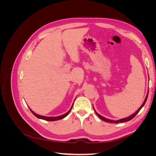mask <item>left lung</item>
Masks as SVG:
<instances>
[{"mask_svg": "<svg viewBox=\"0 0 156 156\" xmlns=\"http://www.w3.org/2000/svg\"><path fill=\"white\" fill-rule=\"evenodd\" d=\"M148 93L147 94V95H146V98H145V100H144V102H143V103L142 104V105H141L140 107V108H139V109L136 111L135 113H133V115H131V116H128V117H127V118H124V119H120V120H109V119H105V118H104L103 116H101L100 115H99L98 112H96V111H95V112L96 113V115L100 118V119H101V120H104V121H105V122H111V123H115V124H116V123H119V122H127V121H129V120H131V119H133V118L138 114L139 113V112L140 111V110L141 109V108H142V107L144 105V104H145V103H146V100H147V98H148Z\"/></svg>", "mask_w": 156, "mask_h": 156, "instance_id": "1", "label": "left lung"}]
</instances>
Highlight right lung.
I'll list each match as a JSON object with an SVG mask.
<instances>
[{
    "label": "right lung",
    "mask_w": 156,
    "mask_h": 156,
    "mask_svg": "<svg viewBox=\"0 0 156 156\" xmlns=\"http://www.w3.org/2000/svg\"><path fill=\"white\" fill-rule=\"evenodd\" d=\"M72 107H73V105H72ZM72 107H71V108L69 110V111L67 112L66 113H65L64 115H62L59 116H55V117H49V116H45L38 115L36 114L35 112H33V111L30 109V111L32 112V114L34 115L35 116H36L37 118H38V119H42V120H47V121H56V120H60V119H64V118H65L66 116L69 114V113L70 112L71 110H72Z\"/></svg>",
    "instance_id": "obj_1"
}]
</instances>
